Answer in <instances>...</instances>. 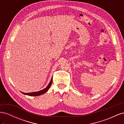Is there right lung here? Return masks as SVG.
Wrapping results in <instances>:
<instances>
[{"mask_svg":"<svg viewBox=\"0 0 124 124\" xmlns=\"http://www.w3.org/2000/svg\"><path fill=\"white\" fill-rule=\"evenodd\" d=\"M52 83V78H51V81L50 82V83L48 84V85H47V87L46 88H44V89H43V90H41V91H39V92H32V93H23V92H21V93H23V94H24V95H28V96H40L41 95L43 94V93H46L48 91V89L50 88V86H51Z\"/></svg>","mask_w":124,"mask_h":124,"instance_id":"right-lung-1","label":"right lung"}]
</instances>
